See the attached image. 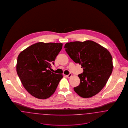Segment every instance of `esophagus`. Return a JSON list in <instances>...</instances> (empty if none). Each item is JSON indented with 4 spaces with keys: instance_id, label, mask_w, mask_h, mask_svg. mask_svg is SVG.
<instances>
[{
    "instance_id": "1",
    "label": "esophagus",
    "mask_w": 128,
    "mask_h": 128,
    "mask_svg": "<svg viewBox=\"0 0 128 128\" xmlns=\"http://www.w3.org/2000/svg\"><path fill=\"white\" fill-rule=\"evenodd\" d=\"M72 76V73H70L68 75H66V76L67 77H68V78H70Z\"/></svg>"
}]
</instances>
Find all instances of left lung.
<instances>
[{"label": "left lung", "instance_id": "obj_1", "mask_svg": "<svg viewBox=\"0 0 128 128\" xmlns=\"http://www.w3.org/2000/svg\"><path fill=\"white\" fill-rule=\"evenodd\" d=\"M64 48L76 63L83 68L78 75L79 85L74 90L83 98L96 95L106 85L112 72V57L107 49L91 40L67 43Z\"/></svg>", "mask_w": 128, "mask_h": 128}]
</instances>
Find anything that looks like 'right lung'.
I'll use <instances>...</instances> for the list:
<instances>
[{"label": "right lung", "instance_id": "obj_1", "mask_svg": "<svg viewBox=\"0 0 128 128\" xmlns=\"http://www.w3.org/2000/svg\"><path fill=\"white\" fill-rule=\"evenodd\" d=\"M62 45L61 43L39 42L18 55L17 73L25 89L32 96L46 99L55 92L63 75L53 73L49 68L54 64Z\"/></svg>", "mask_w": 128, "mask_h": 128}]
</instances>
